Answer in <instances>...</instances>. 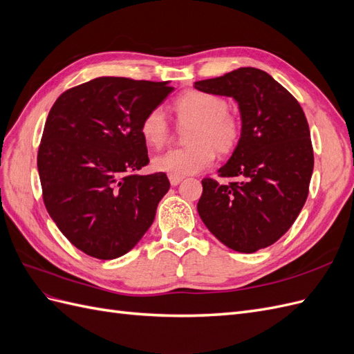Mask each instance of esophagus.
Wrapping results in <instances>:
<instances>
[{"mask_svg": "<svg viewBox=\"0 0 354 354\" xmlns=\"http://www.w3.org/2000/svg\"><path fill=\"white\" fill-rule=\"evenodd\" d=\"M169 183L171 186H177L181 180H183V177H178V176H169Z\"/></svg>", "mask_w": 354, "mask_h": 354, "instance_id": "34e87169", "label": "esophagus"}]
</instances>
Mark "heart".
Returning <instances> with one entry per match:
<instances>
[{"label": "heart", "instance_id": "obj_1", "mask_svg": "<svg viewBox=\"0 0 354 354\" xmlns=\"http://www.w3.org/2000/svg\"><path fill=\"white\" fill-rule=\"evenodd\" d=\"M180 122H192L187 142L190 146L171 149L153 158V168L159 173L185 177L208 168L216 152H232L242 134L239 118L227 111V103L220 95L190 90L180 94L173 103ZM140 134L147 146L162 147L169 136V125L160 109L149 111L140 124Z\"/></svg>", "mask_w": 354, "mask_h": 354}]
</instances>
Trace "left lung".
I'll return each mask as SVG.
<instances>
[{"label": "left lung", "instance_id": "8db88e82", "mask_svg": "<svg viewBox=\"0 0 354 354\" xmlns=\"http://www.w3.org/2000/svg\"><path fill=\"white\" fill-rule=\"evenodd\" d=\"M199 91L238 103L242 134L220 185L202 180L201 220L221 243L238 252L266 248L288 232L304 207L313 174V147L306 115L294 95L269 73L239 68L196 81Z\"/></svg>", "mask_w": 354, "mask_h": 354}]
</instances>
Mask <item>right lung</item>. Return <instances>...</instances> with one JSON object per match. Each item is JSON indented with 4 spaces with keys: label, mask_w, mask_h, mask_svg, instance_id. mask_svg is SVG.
<instances>
[{
    "label": "right lung",
    "mask_w": 354,
    "mask_h": 354,
    "mask_svg": "<svg viewBox=\"0 0 354 354\" xmlns=\"http://www.w3.org/2000/svg\"><path fill=\"white\" fill-rule=\"evenodd\" d=\"M173 91L169 81L100 77L63 93L47 116L38 151L46 208L78 250L99 260L131 251L169 189L149 164L145 115Z\"/></svg>",
    "instance_id": "obj_1"
}]
</instances>
